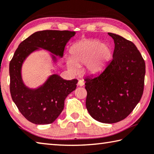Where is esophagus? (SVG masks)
Returning a JSON list of instances; mask_svg holds the SVG:
<instances>
[{"instance_id":"1","label":"esophagus","mask_w":154,"mask_h":154,"mask_svg":"<svg viewBox=\"0 0 154 154\" xmlns=\"http://www.w3.org/2000/svg\"><path fill=\"white\" fill-rule=\"evenodd\" d=\"M78 85H79V86H83L84 85V82L83 80H79V82H78Z\"/></svg>"}]
</instances>
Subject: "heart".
<instances>
[{
	"label": "heart",
	"instance_id": "b5f03b06",
	"mask_svg": "<svg viewBox=\"0 0 154 154\" xmlns=\"http://www.w3.org/2000/svg\"><path fill=\"white\" fill-rule=\"evenodd\" d=\"M70 58L66 60L68 69L73 74L79 72V68L86 64L90 74H97L103 69L111 57L108 46L97 40H86L75 45L70 51Z\"/></svg>",
	"mask_w": 154,
	"mask_h": 154
}]
</instances>
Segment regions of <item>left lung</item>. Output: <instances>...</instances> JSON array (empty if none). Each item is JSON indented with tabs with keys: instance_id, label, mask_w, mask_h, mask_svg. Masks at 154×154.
I'll list each match as a JSON object with an SVG mask.
<instances>
[{
	"instance_id": "1",
	"label": "left lung",
	"mask_w": 154,
	"mask_h": 154,
	"mask_svg": "<svg viewBox=\"0 0 154 154\" xmlns=\"http://www.w3.org/2000/svg\"><path fill=\"white\" fill-rule=\"evenodd\" d=\"M113 59L101 74L85 79L86 108L92 118L103 123L125 119L142 97L145 60L135 45L116 34Z\"/></svg>"
}]
</instances>
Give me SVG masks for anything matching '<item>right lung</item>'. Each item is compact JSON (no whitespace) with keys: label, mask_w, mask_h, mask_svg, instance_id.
<instances>
[{"label":"right lung","mask_w":154,"mask_h":154,"mask_svg":"<svg viewBox=\"0 0 154 154\" xmlns=\"http://www.w3.org/2000/svg\"><path fill=\"white\" fill-rule=\"evenodd\" d=\"M75 35V31L45 30L37 31L19 45L9 63L10 93L20 113L36 125L54 122L62 112L66 97L77 87V79L65 80L52 75L42 86L30 89L21 76L23 63L26 57L39 48L62 57L65 46ZM53 61L55 56L52 55Z\"/></svg>","instance_id":"obj_1"}]
</instances>
